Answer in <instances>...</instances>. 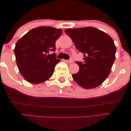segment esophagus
Returning <instances> with one entry per match:
<instances>
[{"label":"esophagus","instance_id":"obj_1","mask_svg":"<svg viewBox=\"0 0 131 131\" xmlns=\"http://www.w3.org/2000/svg\"><path fill=\"white\" fill-rule=\"evenodd\" d=\"M65 61H67V62L69 63H73V60L72 59V58H70V60H65Z\"/></svg>","mask_w":131,"mask_h":131}]
</instances>
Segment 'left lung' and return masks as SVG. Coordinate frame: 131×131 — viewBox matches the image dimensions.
<instances>
[{
  "label": "left lung",
  "instance_id": "obj_1",
  "mask_svg": "<svg viewBox=\"0 0 131 131\" xmlns=\"http://www.w3.org/2000/svg\"><path fill=\"white\" fill-rule=\"evenodd\" d=\"M64 32L84 57V62L76 61L79 70L73 74V79L85 89L99 86L108 76L115 61L116 48L113 40L93 27L67 29Z\"/></svg>",
  "mask_w": 131,
  "mask_h": 131
}]
</instances>
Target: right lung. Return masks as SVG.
Listing matches in <instances>:
<instances>
[{
    "mask_svg": "<svg viewBox=\"0 0 131 131\" xmlns=\"http://www.w3.org/2000/svg\"><path fill=\"white\" fill-rule=\"evenodd\" d=\"M62 31L52 27L40 26L30 30L18 40L15 47L16 64L28 82L39 84L49 79L56 64L55 42Z\"/></svg>",
    "mask_w": 131,
    "mask_h": 131,
    "instance_id": "obj_1",
    "label": "right lung"
}]
</instances>
